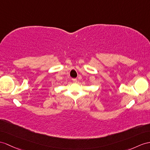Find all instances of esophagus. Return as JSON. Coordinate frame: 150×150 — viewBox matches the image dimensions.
<instances>
[{"label": "esophagus", "mask_w": 150, "mask_h": 150, "mask_svg": "<svg viewBox=\"0 0 150 150\" xmlns=\"http://www.w3.org/2000/svg\"><path fill=\"white\" fill-rule=\"evenodd\" d=\"M72 80V81L74 82V83H77V79H76V78H73Z\"/></svg>", "instance_id": "34e87169"}]
</instances>
